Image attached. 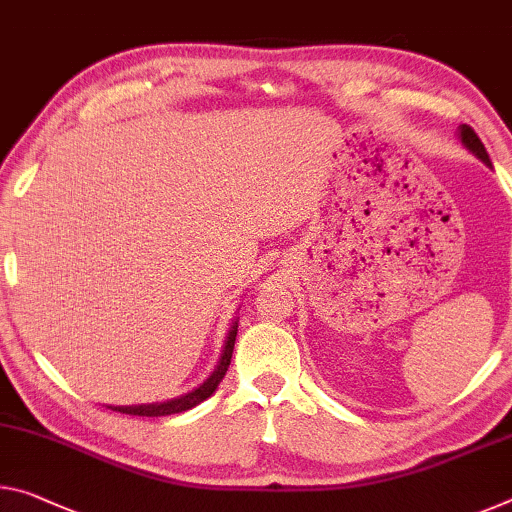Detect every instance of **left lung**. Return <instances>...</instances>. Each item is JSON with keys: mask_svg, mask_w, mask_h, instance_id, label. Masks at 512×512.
I'll return each mask as SVG.
<instances>
[{"mask_svg": "<svg viewBox=\"0 0 512 512\" xmlns=\"http://www.w3.org/2000/svg\"><path fill=\"white\" fill-rule=\"evenodd\" d=\"M458 139H460V143L465 145V148H467L469 152L476 154V157L481 159L485 166H492V161H490V157H488V150H485V145L481 143V139H478V134L474 132L472 127H469V125H460V127H458Z\"/></svg>", "mask_w": 512, "mask_h": 512, "instance_id": "8db88e82", "label": "left lung"}]
</instances>
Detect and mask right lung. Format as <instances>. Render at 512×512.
I'll return each mask as SVG.
<instances>
[{
  "instance_id": "add662e5",
  "label": "right lung",
  "mask_w": 512,
  "mask_h": 512,
  "mask_svg": "<svg viewBox=\"0 0 512 512\" xmlns=\"http://www.w3.org/2000/svg\"><path fill=\"white\" fill-rule=\"evenodd\" d=\"M237 328H239V323L234 321L230 332H227V339H225L221 360H218L214 373H212V376H209L200 387L193 389V392L184 394V396H177V399L164 401V403H150V405H116V408H111V410L123 412V415H136V417H166V415H177V412H184V410L196 408L198 403L209 399V396H212V394L216 392L218 383H221L223 376H225V371H227V367H230L232 351H234V339H237Z\"/></svg>"
}]
</instances>
